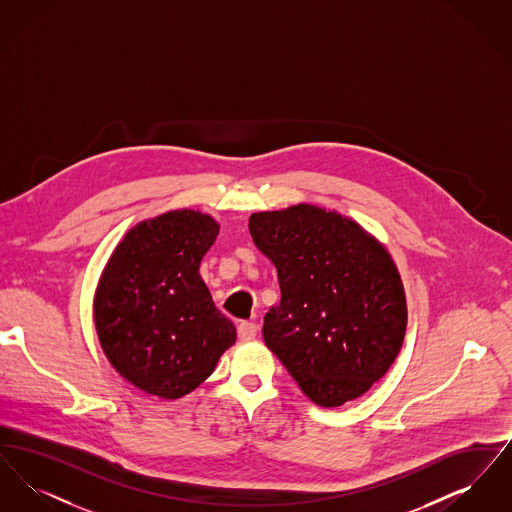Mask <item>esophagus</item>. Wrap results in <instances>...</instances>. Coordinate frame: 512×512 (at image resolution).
I'll list each match as a JSON object with an SVG mask.
<instances>
[{
    "instance_id": "esophagus-1",
    "label": "esophagus",
    "mask_w": 512,
    "mask_h": 512,
    "mask_svg": "<svg viewBox=\"0 0 512 512\" xmlns=\"http://www.w3.org/2000/svg\"><path fill=\"white\" fill-rule=\"evenodd\" d=\"M257 332H259V328H257L255 322L242 320V322L238 324V336H240V340H253V338L257 336Z\"/></svg>"
}]
</instances>
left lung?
Segmentation results:
<instances>
[{
	"label": "left lung",
	"mask_w": 512,
	"mask_h": 512,
	"mask_svg": "<svg viewBox=\"0 0 512 512\" xmlns=\"http://www.w3.org/2000/svg\"><path fill=\"white\" fill-rule=\"evenodd\" d=\"M257 249L278 272L280 303L263 338L320 407L361 397L405 338V290L388 249L355 220L313 203L249 217Z\"/></svg>",
	"instance_id": "1"
}]
</instances>
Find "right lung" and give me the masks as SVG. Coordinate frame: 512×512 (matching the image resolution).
<instances>
[{"label": "right lung", "mask_w": 512, "mask_h": 512, "mask_svg": "<svg viewBox=\"0 0 512 512\" xmlns=\"http://www.w3.org/2000/svg\"><path fill=\"white\" fill-rule=\"evenodd\" d=\"M219 230L207 213L167 211L132 226L103 268L94 295L99 345L138 390L180 399L236 343V326L199 276Z\"/></svg>", "instance_id": "obj_1"}]
</instances>
